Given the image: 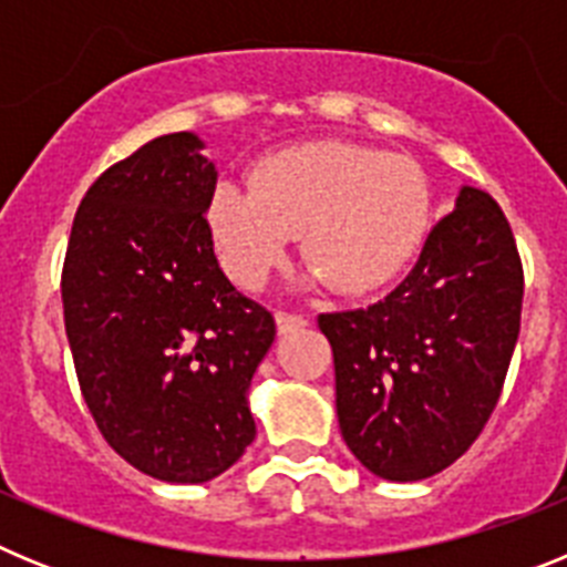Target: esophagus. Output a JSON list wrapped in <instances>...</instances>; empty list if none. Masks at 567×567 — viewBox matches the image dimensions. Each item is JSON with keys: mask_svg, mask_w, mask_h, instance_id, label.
<instances>
[{"mask_svg": "<svg viewBox=\"0 0 567 567\" xmlns=\"http://www.w3.org/2000/svg\"><path fill=\"white\" fill-rule=\"evenodd\" d=\"M275 323H278L280 334H289L307 327V318H300V315L292 312H275Z\"/></svg>", "mask_w": 567, "mask_h": 567, "instance_id": "34e87169", "label": "esophagus"}]
</instances>
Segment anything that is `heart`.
I'll return each mask as SVG.
<instances>
[{"instance_id":"1","label":"heart","mask_w":567,"mask_h":567,"mask_svg":"<svg viewBox=\"0 0 567 567\" xmlns=\"http://www.w3.org/2000/svg\"><path fill=\"white\" fill-rule=\"evenodd\" d=\"M434 195L412 155L352 142L295 144L264 155L252 184L224 178L207 224L224 269L258 289L287 258L295 233L309 255L303 278L363 295L398 278L432 227Z\"/></svg>"}]
</instances>
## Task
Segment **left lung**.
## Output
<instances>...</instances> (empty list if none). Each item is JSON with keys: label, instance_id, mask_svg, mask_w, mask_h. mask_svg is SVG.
<instances>
[{"label": "left lung", "instance_id": "left-lung-1", "mask_svg": "<svg viewBox=\"0 0 567 567\" xmlns=\"http://www.w3.org/2000/svg\"><path fill=\"white\" fill-rule=\"evenodd\" d=\"M523 289L508 218L488 193L463 187L398 289L320 315L340 434L365 468L414 483L468 452L503 392Z\"/></svg>", "mask_w": 567, "mask_h": 567}]
</instances>
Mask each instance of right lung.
<instances>
[{
    "label": "right lung",
    "instance_id": "right-lung-1",
    "mask_svg": "<svg viewBox=\"0 0 567 567\" xmlns=\"http://www.w3.org/2000/svg\"><path fill=\"white\" fill-rule=\"evenodd\" d=\"M215 182L198 135L153 138L93 182L64 255L84 403L110 449L164 483H207L247 452V392L275 340L272 315L218 267Z\"/></svg>",
    "mask_w": 567,
    "mask_h": 567
}]
</instances>
